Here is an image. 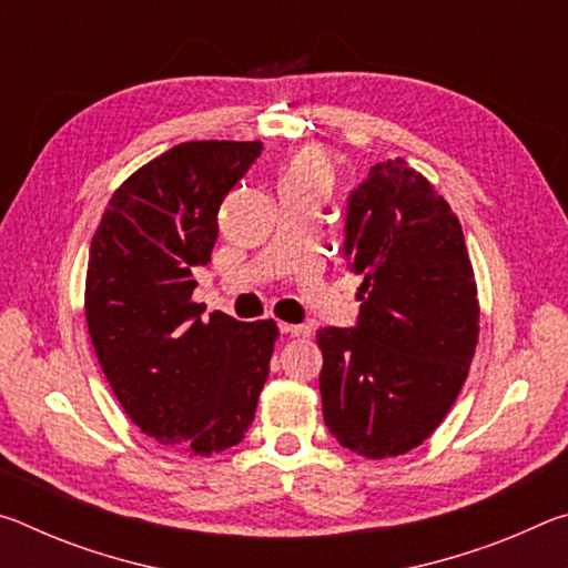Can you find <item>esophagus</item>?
<instances>
[{
  "label": "esophagus",
  "instance_id": "obj_1",
  "mask_svg": "<svg viewBox=\"0 0 568 568\" xmlns=\"http://www.w3.org/2000/svg\"><path fill=\"white\" fill-rule=\"evenodd\" d=\"M277 328H281V333H283V335H293V338H305V335H311V328H307V325L277 323Z\"/></svg>",
  "mask_w": 568,
  "mask_h": 568
}]
</instances>
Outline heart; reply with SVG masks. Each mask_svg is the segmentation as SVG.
I'll return each instance as SVG.
<instances>
[{
    "label": "heart",
    "mask_w": 568,
    "mask_h": 568,
    "mask_svg": "<svg viewBox=\"0 0 568 568\" xmlns=\"http://www.w3.org/2000/svg\"><path fill=\"white\" fill-rule=\"evenodd\" d=\"M333 178L335 170L328 152L321 148H311L297 152V155L287 162L281 178V187L318 192L321 197H325L333 187Z\"/></svg>",
    "instance_id": "1"
}]
</instances>
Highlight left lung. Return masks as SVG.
<instances>
[{"instance_id":"1","label":"left lung","mask_w":568,"mask_h":568,"mask_svg":"<svg viewBox=\"0 0 568 568\" xmlns=\"http://www.w3.org/2000/svg\"><path fill=\"white\" fill-rule=\"evenodd\" d=\"M343 257L361 275L353 328H321L323 420L343 448L390 458L420 446L454 406L478 341L464 230L400 158L351 190Z\"/></svg>"}]
</instances>
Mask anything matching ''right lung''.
I'll return each instance as SVG.
<instances>
[{"mask_svg": "<svg viewBox=\"0 0 568 568\" xmlns=\"http://www.w3.org/2000/svg\"><path fill=\"white\" fill-rule=\"evenodd\" d=\"M263 142H182L114 192L90 245L84 315L104 376L142 434L190 456L245 438L271 373L273 321L192 303L217 213Z\"/></svg>", "mask_w": 568, "mask_h": 568, "instance_id": "1", "label": "right lung"}]
</instances>
